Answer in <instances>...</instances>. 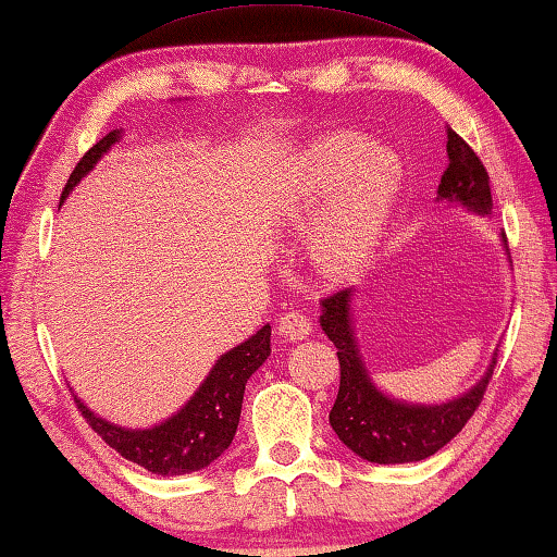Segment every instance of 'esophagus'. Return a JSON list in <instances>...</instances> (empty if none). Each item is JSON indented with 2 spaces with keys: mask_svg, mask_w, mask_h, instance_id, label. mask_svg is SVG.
<instances>
[{
  "mask_svg": "<svg viewBox=\"0 0 557 557\" xmlns=\"http://www.w3.org/2000/svg\"><path fill=\"white\" fill-rule=\"evenodd\" d=\"M278 335L286 339H304L310 335V318L300 310H288L278 318Z\"/></svg>",
  "mask_w": 557,
  "mask_h": 557,
  "instance_id": "1",
  "label": "esophagus"
}]
</instances>
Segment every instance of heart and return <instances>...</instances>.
I'll return each instance as SVG.
<instances>
[{
  "mask_svg": "<svg viewBox=\"0 0 557 557\" xmlns=\"http://www.w3.org/2000/svg\"><path fill=\"white\" fill-rule=\"evenodd\" d=\"M398 185L401 163L362 134H330L310 146L298 165L294 202L300 212L329 202L313 230V253L325 269H355L372 253Z\"/></svg>",
  "mask_w": 557,
  "mask_h": 557,
  "instance_id": "b5f03b06",
  "label": "heart"
}]
</instances>
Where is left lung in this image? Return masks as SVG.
I'll return each mask as SVG.
<instances>
[{"instance_id": "1", "label": "left lung", "mask_w": 557, "mask_h": 557, "mask_svg": "<svg viewBox=\"0 0 557 557\" xmlns=\"http://www.w3.org/2000/svg\"><path fill=\"white\" fill-rule=\"evenodd\" d=\"M447 169L437 185V200L460 202L462 208L492 214V188L480 156L472 151L460 134L447 129ZM506 244V234H502ZM323 315L320 327L337 347L339 392L330 425L349 450L367 462L404 465L435 455L462 431L472 413L480 408L486 386L494 374L496 357L486 374L470 392L447 404H404L379 392L359 355L352 327V288L320 300Z\"/></svg>"}]
</instances>
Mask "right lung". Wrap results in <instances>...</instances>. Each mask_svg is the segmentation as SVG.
<instances>
[{
	"instance_id": "obj_1",
	"label": "right lung",
	"mask_w": 557,
	"mask_h": 557,
	"mask_svg": "<svg viewBox=\"0 0 557 557\" xmlns=\"http://www.w3.org/2000/svg\"><path fill=\"white\" fill-rule=\"evenodd\" d=\"M120 136L122 129L104 134L83 156L65 183L61 202L81 183V178L95 169V163L112 149V144ZM269 355L271 325H263L257 335L232 347L214 362L198 392L190 396V401L178 413L165 418L159 425L144 428V431H132V428L104 421V418L95 416L81 398H75V404L87 418V423L92 425V431L129 462L163 476L190 474L205 470L232 445V437L239 425L244 386H247L249 376L267 362Z\"/></svg>"
}]
</instances>
